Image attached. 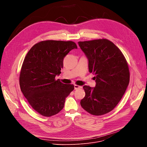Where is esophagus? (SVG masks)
Segmentation results:
<instances>
[{"label": "esophagus", "instance_id": "1", "mask_svg": "<svg viewBox=\"0 0 147 147\" xmlns=\"http://www.w3.org/2000/svg\"><path fill=\"white\" fill-rule=\"evenodd\" d=\"M82 88L81 86H78V85H76V84L74 85V89H75V90L80 89V88Z\"/></svg>", "mask_w": 147, "mask_h": 147}]
</instances>
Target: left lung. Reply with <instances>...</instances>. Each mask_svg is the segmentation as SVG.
Wrapping results in <instances>:
<instances>
[{
	"mask_svg": "<svg viewBox=\"0 0 147 147\" xmlns=\"http://www.w3.org/2000/svg\"><path fill=\"white\" fill-rule=\"evenodd\" d=\"M78 43L88 59L89 71L95 75L96 81L94 88L83 87L86 96L80 101L81 106L93 115L108 113L117 106L129 84L127 61L121 51L107 39Z\"/></svg>",
	"mask_w": 147,
	"mask_h": 147,
	"instance_id": "1",
	"label": "left lung"
}]
</instances>
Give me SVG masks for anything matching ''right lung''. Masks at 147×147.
Masks as SVG:
<instances>
[{
  "mask_svg": "<svg viewBox=\"0 0 147 147\" xmlns=\"http://www.w3.org/2000/svg\"><path fill=\"white\" fill-rule=\"evenodd\" d=\"M77 45L71 40H42L35 44L24 58L19 77L21 91L42 116L50 117L60 112L74 89L73 84L55 79L61 73L65 57Z\"/></svg>",
  "mask_w": 147,
  "mask_h": 147,
  "instance_id": "add662e5",
  "label": "right lung"
}]
</instances>
